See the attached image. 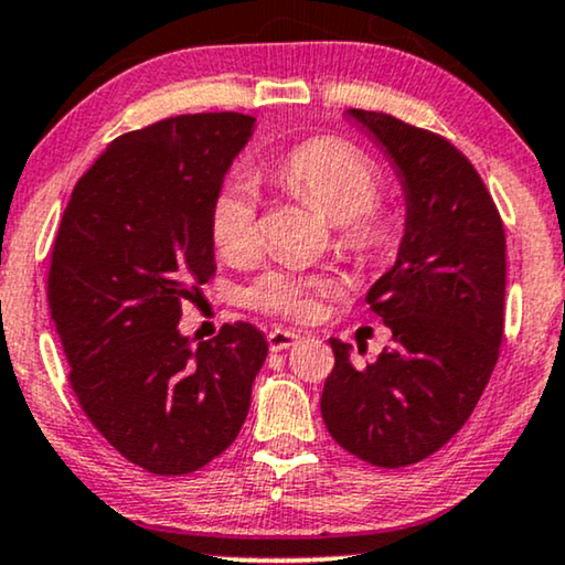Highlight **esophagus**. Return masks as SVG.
Segmentation results:
<instances>
[{"label": "esophagus", "mask_w": 565, "mask_h": 565, "mask_svg": "<svg viewBox=\"0 0 565 565\" xmlns=\"http://www.w3.org/2000/svg\"><path fill=\"white\" fill-rule=\"evenodd\" d=\"M299 333H295V330H287V328H274L268 333V345L270 351H287L289 345H295L299 341Z\"/></svg>", "instance_id": "34e87169"}]
</instances>
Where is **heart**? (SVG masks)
<instances>
[{"label":"heart","instance_id":"1","mask_svg":"<svg viewBox=\"0 0 565 565\" xmlns=\"http://www.w3.org/2000/svg\"><path fill=\"white\" fill-rule=\"evenodd\" d=\"M266 175L295 199H302L328 216L335 227L338 250L370 263L393 245L395 220L374 206L380 175L374 162L349 141L322 137L289 149L266 164ZM212 239L216 253L230 263H247L260 247L258 195L245 180H230L214 195ZM341 281L328 274H297L268 268L245 291V302L260 312L291 320H312L320 302L335 297Z\"/></svg>","mask_w":565,"mask_h":565}]
</instances>
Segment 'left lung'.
I'll return each mask as SVG.
<instances>
[{"mask_svg": "<svg viewBox=\"0 0 565 565\" xmlns=\"http://www.w3.org/2000/svg\"><path fill=\"white\" fill-rule=\"evenodd\" d=\"M345 116L393 162L405 230L393 268L366 291L393 330V349L353 366L351 343L330 338L335 366L320 411L345 452L405 468L460 431L491 380L503 335L507 237L460 149L385 113L351 108Z\"/></svg>", "mask_w": 565, "mask_h": 565, "instance_id": "obj_1", "label": "left lung"}]
</instances>
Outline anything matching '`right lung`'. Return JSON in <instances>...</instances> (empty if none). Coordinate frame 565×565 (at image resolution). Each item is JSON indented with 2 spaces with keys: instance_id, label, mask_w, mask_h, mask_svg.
Segmentation results:
<instances>
[{
  "instance_id": "add662e5",
  "label": "right lung",
  "mask_w": 565,
  "mask_h": 565,
  "mask_svg": "<svg viewBox=\"0 0 565 565\" xmlns=\"http://www.w3.org/2000/svg\"><path fill=\"white\" fill-rule=\"evenodd\" d=\"M253 131L243 113H195L124 134L74 185L54 239L49 310L74 395L157 476L204 468L237 439L268 353L250 322L199 343L178 328L216 270L209 216Z\"/></svg>"
}]
</instances>
